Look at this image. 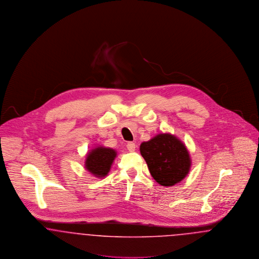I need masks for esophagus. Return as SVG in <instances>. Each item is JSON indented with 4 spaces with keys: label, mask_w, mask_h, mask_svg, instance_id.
I'll return each instance as SVG.
<instances>
[{
    "label": "esophagus",
    "mask_w": 259,
    "mask_h": 259,
    "mask_svg": "<svg viewBox=\"0 0 259 259\" xmlns=\"http://www.w3.org/2000/svg\"><path fill=\"white\" fill-rule=\"evenodd\" d=\"M127 149L129 150V151H131V152H133V151H135L136 149V145L133 143V142H130V143H128L127 144Z\"/></svg>",
    "instance_id": "obj_1"
}]
</instances>
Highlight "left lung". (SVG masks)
Instances as JSON below:
<instances>
[{
    "mask_svg": "<svg viewBox=\"0 0 259 259\" xmlns=\"http://www.w3.org/2000/svg\"><path fill=\"white\" fill-rule=\"evenodd\" d=\"M152 178L162 186L184 181L191 169V157L185 144L171 133H159L140 146Z\"/></svg>",
    "mask_w": 259,
    "mask_h": 259,
    "instance_id": "left-lung-1",
    "label": "left lung"
}]
</instances>
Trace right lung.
<instances>
[{"label": "right lung", "mask_w": 259, "mask_h": 259, "mask_svg": "<svg viewBox=\"0 0 259 259\" xmlns=\"http://www.w3.org/2000/svg\"><path fill=\"white\" fill-rule=\"evenodd\" d=\"M117 156V151L111 148L97 146L87 152L84 168L93 177L103 179L111 171L112 163Z\"/></svg>", "instance_id": "obj_1"}]
</instances>
